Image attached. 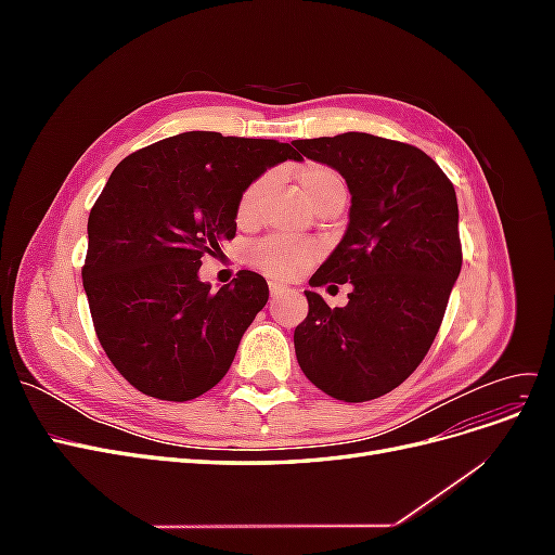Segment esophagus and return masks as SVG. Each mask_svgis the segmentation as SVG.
Listing matches in <instances>:
<instances>
[{
    "instance_id": "obj_1",
    "label": "esophagus",
    "mask_w": 555,
    "mask_h": 555,
    "mask_svg": "<svg viewBox=\"0 0 555 555\" xmlns=\"http://www.w3.org/2000/svg\"><path fill=\"white\" fill-rule=\"evenodd\" d=\"M268 287H271V298H275V296H280V294L287 292V289H284L282 284H278V282H271V284H268Z\"/></svg>"
}]
</instances>
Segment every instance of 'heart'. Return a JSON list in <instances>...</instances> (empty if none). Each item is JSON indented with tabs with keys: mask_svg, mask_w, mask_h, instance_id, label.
<instances>
[{
	"mask_svg": "<svg viewBox=\"0 0 555 555\" xmlns=\"http://www.w3.org/2000/svg\"><path fill=\"white\" fill-rule=\"evenodd\" d=\"M300 192L306 194L310 201V206L317 210L326 204H333V201H345L347 198V182L345 178L331 169L326 164L319 162H306L296 166L294 171ZM268 188H271V176L263 173L251 180L247 188L241 192L238 204H236V220L238 224H251L257 220V215L261 210L263 198L268 194ZM317 257L314 247L289 241L282 236H271L259 241L255 247L249 249V261L255 263L259 271L273 275V278H294L306 266H310Z\"/></svg>",
	"mask_w": 555,
	"mask_h": 555,
	"instance_id": "1",
	"label": "heart"
}]
</instances>
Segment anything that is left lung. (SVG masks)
<instances>
[{
    "instance_id": "8db88e82",
    "label": "left lung",
    "mask_w": 555,
    "mask_h": 555,
    "mask_svg": "<svg viewBox=\"0 0 555 555\" xmlns=\"http://www.w3.org/2000/svg\"><path fill=\"white\" fill-rule=\"evenodd\" d=\"M294 145L340 171L351 194L345 236L310 278L312 287L349 282V304L331 310L306 292L296 359L331 398L373 400L416 371L440 331L463 263L456 192L410 143L347 131Z\"/></svg>"
}]
</instances>
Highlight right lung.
Returning a JSON list of instances; mask_svg holds the SVG:
<instances>
[{
  "label": "right lung",
  "instance_id": "right-lung-1",
  "mask_svg": "<svg viewBox=\"0 0 555 555\" xmlns=\"http://www.w3.org/2000/svg\"><path fill=\"white\" fill-rule=\"evenodd\" d=\"M289 143L184 131L115 166L88 220L82 287L106 357L133 389L184 402L231 367L268 284L238 271L220 292L198 280L201 257L236 236V204Z\"/></svg>",
  "mask_w": 555,
  "mask_h": 555
}]
</instances>
